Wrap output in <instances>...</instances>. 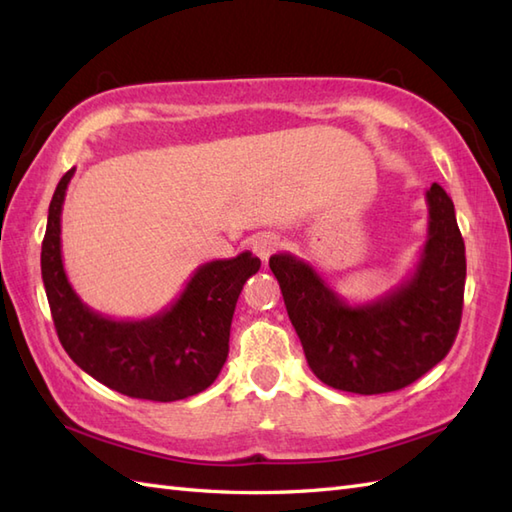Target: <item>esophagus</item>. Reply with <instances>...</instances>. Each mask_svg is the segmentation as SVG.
<instances>
[{
    "mask_svg": "<svg viewBox=\"0 0 512 512\" xmlns=\"http://www.w3.org/2000/svg\"><path fill=\"white\" fill-rule=\"evenodd\" d=\"M277 246H279V239L273 233H259L250 239V250H253L262 262H268V257L275 253Z\"/></svg>",
    "mask_w": 512,
    "mask_h": 512,
    "instance_id": "obj_1",
    "label": "esophagus"
}]
</instances>
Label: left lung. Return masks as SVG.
Listing matches in <instances>:
<instances>
[{
  "label": "left lung",
  "instance_id": "left-lung-1",
  "mask_svg": "<svg viewBox=\"0 0 512 512\" xmlns=\"http://www.w3.org/2000/svg\"><path fill=\"white\" fill-rule=\"evenodd\" d=\"M424 198L429 224L418 264L374 301L347 303L303 259L270 257L288 317L321 383L363 396L387 394L449 354L462 319L464 239L447 191L433 182Z\"/></svg>",
  "mask_w": 512,
  "mask_h": 512
}]
</instances>
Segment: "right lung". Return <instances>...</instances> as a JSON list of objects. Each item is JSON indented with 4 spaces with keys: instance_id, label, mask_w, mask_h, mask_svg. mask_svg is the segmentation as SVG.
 <instances>
[{
    "instance_id": "obj_1",
    "label": "right lung",
    "mask_w": 512,
    "mask_h": 512,
    "mask_svg": "<svg viewBox=\"0 0 512 512\" xmlns=\"http://www.w3.org/2000/svg\"><path fill=\"white\" fill-rule=\"evenodd\" d=\"M74 176L59 180L41 244V277L63 350L85 374L118 394L173 402L200 394L222 372L235 303L262 262L253 253L215 259L195 273L169 308L147 319H112L83 303L61 257V211Z\"/></svg>"
}]
</instances>
